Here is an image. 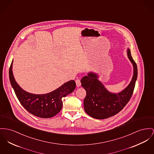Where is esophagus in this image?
Here are the masks:
<instances>
[{
    "instance_id": "34e87169",
    "label": "esophagus",
    "mask_w": 154,
    "mask_h": 154,
    "mask_svg": "<svg viewBox=\"0 0 154 154\" xmlns=\"http://www.w3.org/2000/svg\"><path fill=\"white\" fill-rule=\"evenodd\" d=\"M76 86L77 87H79L81 85V81L79 79H77L76 80Z\"/></svg>"
}]
</instances>
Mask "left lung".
<instances>
[{"label": "left lung", "mask_w": 154, "mask_h": 154, "mask_svg": "<svg viewBox=\"0 0 154 154\" xmlns=\"http://www.w3.org/2000/svg\"><path fill=\"white\" fill-rule=\"evenodd\" d=\"M127 55L134 68V74L130 84L121 92H109L98 80L96 73L89 72L81 81L86 92L83 101L84 109L89 116L96 119H105L119 113L131 99L137 78V66L131 55L130 49Z\"/></svg>", "instance_id": "1"}]
</instances>
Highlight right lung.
Segmentation results:
<instances>
[{"label":"right lung","instance_id":"right-lung-1","mask_svg":"<svg viewBox=\"0 0 154 154\" xmlns=\"http://www.w3.org/2000/svg\"><path fill=\"white\" fill-rule=\"evenodd\" d=\"M12 63L9 68V79L12 88L21 104L29 113L40 118H51L59 113L62 107V98L75 90L76 83L71 80L51 92L35 94L27 92L16 82L12 71Z\"/></svg>","mask_w":154,"mask_h":154}]
</instances>
